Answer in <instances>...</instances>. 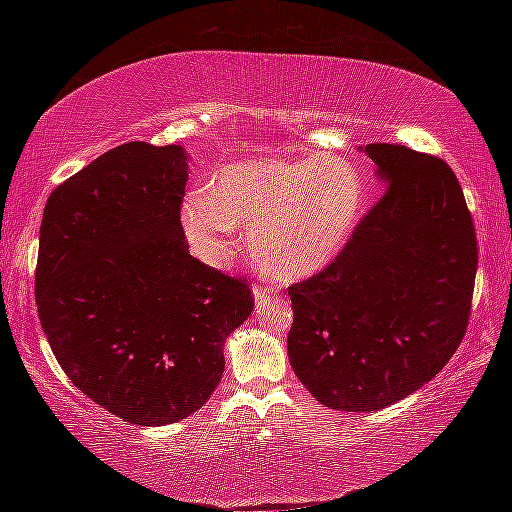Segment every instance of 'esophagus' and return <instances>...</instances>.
I'll use <instances>...</instances> for the list:
<instances>
[{
    "label": "esophagus",
    "mask_w": 512,
    "mask_h": 512,
    "mask_svg": "<svg viewBox=\"0 0 512 512\" xmlns=\"http://www.w3.org/2000/svg\"><path fill=\"white\" fill-rule=\"evenodd\" d=\"M253 296H255L257 307H262L264 302H268L271 298H275L277 293H275L271 287H264V284H255V287H253Z\"/></svg>",
    "instance_id": "esophagus-1"
}]
</instances>
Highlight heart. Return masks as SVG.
Segmentation results:
<instances>
[{
  "label": "heart",
  "mask_w": 512,
  "mask_h": 512,
  "mask_svg": "<svg viewBox=\"0 0 512 512\" xmlns=\"http://www.w3.org/2000/svg\"><path fill=\"white\" fill-rule=\"evenodd\" d=\"M366 187L359 169L336 155L309 160L262 158L223 169L207 194L183 205L194 255L228 266L241 230L259 266L280 280H300L332 264L361 221Z\"/></svg>",
  "instance_id": "heart-1"
}]
</instances>
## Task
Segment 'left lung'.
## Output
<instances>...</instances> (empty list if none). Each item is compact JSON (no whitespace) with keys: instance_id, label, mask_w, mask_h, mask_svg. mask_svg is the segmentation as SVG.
I'll list each match as a JSON object with an SVG mask.
<instances>
[{"instance_id":"left-lung-1","label":"left lung","mask_w":512,"mask_h":512,"mask_svg":"<svg viewBox=\"0 0 512 512\" xmlns=\"http://www.w3.org/2000/svg\"><path fill=\"white\" fill-rule=\"evenodd\" d=\"M386 192L339 257L289 287V361L320 404L379 411L452 359L470 320L479 248L449 164L368 144Z\"/></svg>"}]
</instances>
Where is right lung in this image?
I'll use <instances>...</instances> for the list:
<instances>
[{"label":"right lung","mask_w":512,"mask_h":512,"mask_svg":"<svg viewBox=\"0 0 512 512\" xmlns=\"http://www.w3.org/2000/svg\"><path fill=\"white\" fill-rule=\"evenodd\" d=\"M183 146L128 142L51 192L40 225V325L72 384L140 427L201 409L223 343L255 307L246 280L189 255Z\"/></svg>","instance_id":"add662e5"}]
</instances>
